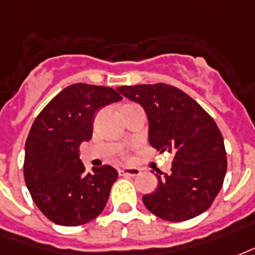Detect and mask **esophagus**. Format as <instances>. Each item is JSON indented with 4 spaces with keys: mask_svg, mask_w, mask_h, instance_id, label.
<instances>
[{
    "mask_svg": "<svg viewBox=\"0 0 255 255\" xmlns=\"http://www.w3.org/2000/svg\"><path fill=\"white\" fill-rule=\"evenodd\" d=\"M141 173L138 167H124L120 170V175H128V177H135Z\"/></svg>",
    "mask_w": 255,
    "mask_h": 255,
    "instance_id": "34e87169",
    "label": "esophagus"
}]
</instances>
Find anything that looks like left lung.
<instances>
[{
    "label": "left lung",
    "instance_id": "obj_1",
    "mask_svg": "<svg viewBox=\"0 0 255 255\" xmlns=\"http://www.w3.org/2000/svg\"><path fill=\"white\" fill-rule=\"evenodd\" d=\"M145 109L150 145L174 154L169 174L142 197L147 210L170 222L202 214L224 185L228 169L224 137L210 114L181 89L167 84L120 86Z\"/></svg>",
    "mask_w": 255,
    "mask_h": 255
}]
</instances>
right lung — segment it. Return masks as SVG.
<instances>
[{"label":"right lung","instance_id":"1","mask_svg":"<svg viewBox=\"0 0 255 255\" xmlns=\"http://www.w3.org/2000/svg\"><path fill=\"white\" fill-rule=\"evenodd\" d=\"M112 88L73 84L37 116L25 145L23 177L31 198L47 220L61 226L90 222L106 206L117 179L104 165L85 173L80 145L93 134V117L101 108L121 101Z\"/></svg>","mask_w":255,"mask_h":255}]
</instances>
